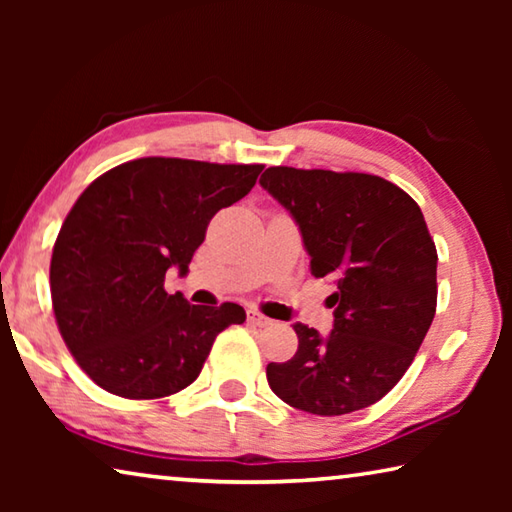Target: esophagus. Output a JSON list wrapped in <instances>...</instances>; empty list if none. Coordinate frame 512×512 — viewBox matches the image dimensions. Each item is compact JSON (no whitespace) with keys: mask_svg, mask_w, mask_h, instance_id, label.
Returning a JSON list of instances; mask_svg holds the SVG:
<instances>
[{"mask_svg":"<svg viewBox=\"0 0 512 512\" xmlns=\"http://www.w3.org/2000/svg\"><path fill=\"white\" fill-rule=\"evenodd\" d=\"M248 320L253 325H257V327H268L273 323L271 318H266L264 314H259V311H255V309H248Z\"/></svg>","mask_w":512,"mask_h":512,"instance_id":"1","label":"esophagus"}]
</instances>
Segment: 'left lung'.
Segmentation results:
<instances>
[{"label":"left lung","mask_w":512,"mask_h":512,"mask_svg":"<svg viewBox=\"0 0 512 512\" xmlns=\"http://www.w3.org/2000/svg\"><path fill=\"white\" fill-rule=\"evenodd\" d=\"M296 221L314 277H334V329L293 325L298 352L268 363L293 409L352 413L402 379L436 314L438 255L418 203L370 173L271 167L259 178Z\"/></svg>","instance_id":"1"}]
</instances>
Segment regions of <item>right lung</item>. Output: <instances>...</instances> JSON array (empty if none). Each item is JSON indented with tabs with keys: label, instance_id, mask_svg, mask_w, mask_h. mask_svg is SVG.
Instances as JSON below:
<instances>
[{
	"label": "right lung",
	"instance_id": "right-lung-1",
	"mask_svg": "<svg viewBox=\"0 0 512 512\" xmlns=\"http://www.w3.org/2000/svg\"><path fill=\"white\" fill-rule=\"evenodd\" d=\"M262 164L140 158L99 176L67 214L51 255V302L94 384L128 400L183 391L244 307L189 305L164 291L189 271L207 223L253 189Z\"/></svg>",
	"mask_w": 512,
	"mask_h": 512
}]
</instances>
